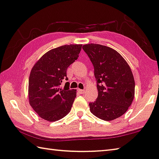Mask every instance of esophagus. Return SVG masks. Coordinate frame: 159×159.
Returning <instances> with one entry per match:
<instances>
[{
  "instance_id": "34e87169",
  "label": "esophagus",
  "mask_w": 159,
  "mask_h": 159,
  "mask_svg": "<svg viewBox=\"0 0 159 159\" xmlns=\"http://www.w3.org/2000/svg\"><path fill=\"white\" fill-rule=\"evenodd\" d=\"M78 91H79V92L80 93H83L85 92V90H81V89H78L77 90Z\"/></svg>"
}]
</instances>
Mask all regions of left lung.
<instances>
[{
  "label": "left lung",
  "mask_w": 159,
  "mask_h": 159,
  "mask_svg": "<svg viewBox=\"0 0 159 159\" xmlns=\"http://www.w3.org/2000/svg\"><path fill=\"white\" fill-rule=\"evenodd\" d=\"M83 49L94 66L98 97L89 104L93 115L112 120L127 111L134 95V80L130 66L117 51L99 44H86Z\"/></svg>",
  "instance_id": "left-lung-1"
}]
</instances>
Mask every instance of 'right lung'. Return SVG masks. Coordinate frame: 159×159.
<instances>
[{"label": "right lung", "mask_w": 159, "mask_h": 159, "mask_svg": "<svg viewBox=\"0 0 159 159\" xmlns=\"http://www.w3.org/2000/svg\"><path fill=\"white\" fill-rule=\"evenodd\" d=\"M82 45H65L48 51L32 68L29 79V103L43 119L53 122L71 111L76 90L60 85L66 70L79 57ZM66 84L69 83H66Z\"/></svg>", "instance_id": "1"}]
</instances>
